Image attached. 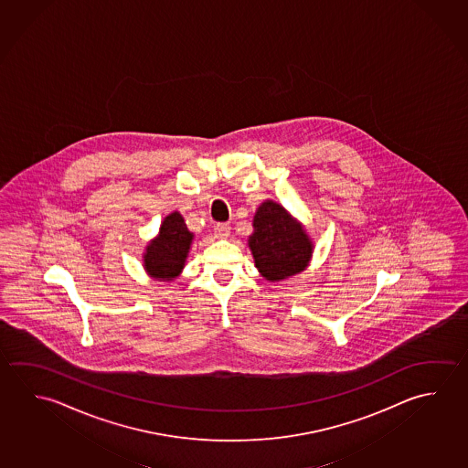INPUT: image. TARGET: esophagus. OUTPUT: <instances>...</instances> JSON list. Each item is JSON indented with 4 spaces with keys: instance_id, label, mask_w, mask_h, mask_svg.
<instances>
[{
    "instance_id": "34e87169",
    "label": "esophagus",
    "mask_w": 468,
    "mask_h": 468,
    "mask_svg": "<svg viewBox=\"0 0 468 468\" xmlns=\"http://www.w3.org/2000/svg\"><path fill=\"white\" fill-rule=\"evenodd\" d=\"M215 237L227 238L230 235V225L229 223H217L215 225Z\"/></svg>"
}]
</instances>
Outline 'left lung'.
I'll list each match as a JSON object with an SVG mask.
<instances>
[{
	"instance_id": "left-lung-1",
	"label": "left lung",
	"mask_w": 468,
	"mask_h": 468,
	"mask_svg": "<svg viewBox=\"0 0 468 468\" xmlns=\"http://www.w3.org/2000/svg\"><path fill=\"white\" fill-rule=\"evenodd\" d=\"M253 235L248 245L254 264L268 281H281L297 274L311 260V239L276 202H264L254 215Z\"/></svg>"
}]
</instances>
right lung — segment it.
<instances>
[{"label":"right lung","instance_id":"right-lung-1","mask_svg":"<svg viewBox=\"0 0 468 468\" xmlns=\"http://www.w3.org/2000/svg\"><path fill=\"white\" fill-rule=\"evenodd\" d=\"M194 235L187 230L181 214L165 217L159 237L151 241L144 254V266L151 276L171 281L184 268Z\"/></svg>","mask_w":468,"mask_h":468}]
</instances>
